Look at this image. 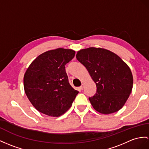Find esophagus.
I'll return each mask as SVG.
<instances>
[{"label": "esophagus", "mask_w": 149, "mask_h": 149, "mask_svg": "<svg viewBox=\"0 0 149 149\" xmlns=\"http://www.w3.org/2000/svg\"><path fill=\"white\" fill-rule=\"evenodd\" d=\"M83 87H84V85L82 84V85L80 86V87H79V88H80L81 90H83Z\"/></svg>", "instance_id": "obj_1"}]
</instances>
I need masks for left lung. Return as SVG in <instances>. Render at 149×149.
I'll use <instances>...</instances> for the list:
<instances>
[{
	"label": "left lung",
	"instance_id": "obj_1",
	"mask_svg": "<svg viewBox=\"0 0 149 149\" xmlns=\"http://www.w3.org/2000/svg\"><path fill=\"white\" fill-rule=\"evenodd\" d=\"M77 59L96 83V93L89 97L93 107L104 114L120 110L133 88V76L128 65L116 54L95 47L79 50Z\"/></svg>",
	"mask_w": 149,
	"mask_h": 149
}]
</instances>
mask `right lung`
<instances>
[{"label": "right lung", "mask_w": 149, "mask_h": 149, "mask_svg": "<svg viewBox=\"0 0 149 149\" xmlns=\"http://www.w3.org/2000/svg\"><path fill=\"white\" fill-rule=\"evenodd\" d=\"M75 51L57 49L38 56L24 76V92L37 110L58 117L70 108L78 91L70 85L65 65L71 61Z\"/></svg>", "instance_id": "add662e5"}]
</instances>
